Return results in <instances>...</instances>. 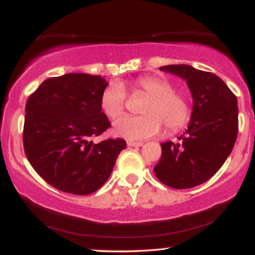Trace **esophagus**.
<instances>
[{"label":"esophagus","mask_w":255,"mask_h":255,"mask_svg":"<svg viewBox=\"0 0 255 255\" xmlns=\"http://www.w3.org/2000/svg\"><path fill=\"white\" fill-rule=\"evenodd\" d=\"M143 142H128V146H132V147H138L142 146Z\"/></svg>","instance_id":"1"}]
</instances>
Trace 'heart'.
Listing matches in <instances>:
<instances>
[{"instance_id": "1", "label": "heart", "mask_w": 255, "mask_h": 255, "mask_svg": "<svg viewBox=\"0 0 255 255\" xmlns=\"http://www.w3.org/2000/svg\"><path fill=\"white\" fill-rule=\"evenodd\" d=\"M134 92L145 93L142 116H127L113 125L116 136L128 139H144L161 132L162 124L168 132H174L187 123L190 115L189 98L184 92L174 90L168 79L158 75H144L133 81ZM127 91L119 83H111L100 97V108L112 121L121 117L127 104Z\"/></svg>"}]
</instances>
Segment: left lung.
<instances>
[{"mask_svg":"<svg viewBox=\"0 0 255 255\" xmlns=\"http://www.w3.org/2000/svg\"><path fill=\"white\" fill-rule=\"evenodd\" d=\"M159 70L187 81L194 105L180 142L161 144L162 157L153 171L168 187H196L215 175L233 150L239 128L238 99L214 73L189 65H168Z\"/></svg>","mask_w":255,"mask_h":255,"instance_id":"obj_1","label":"left lung"}]
</instances>
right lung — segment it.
Here are the masks:
<instances>
[{
	"label": "right lung",
	"mask_w": 255,
	"mask_h": 255,
	"mask_svg": "<svg viewBox=\"0 0 255 255\" xmlns=\"http://www.w3.org/2000/svg\"><path fill=\"white\" fill-rule=\"evenodd\" d=\"M106 86L102 75L68 73L45 80L27 100L24 153L34 170L56 189L94 193L127 147L122 138L92 140L111 127L100 108Z\"/></svg>",
	"instance_id": "1"
}]
</instances>
